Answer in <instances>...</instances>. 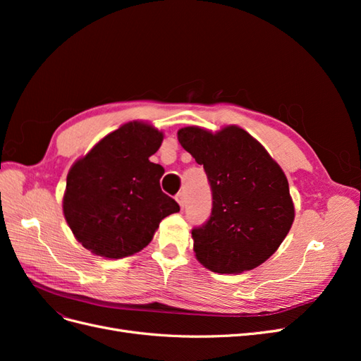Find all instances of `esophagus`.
Listing matches in <instances>:
<instances>
[{
    "mask_svg": "<svg viewBox=\"0 0 361 361\" xmlns=\"http://www.w3.org/2000/svg\"><path fill=\"white\" fill-rule=\"evenodd\" d=\"M176 202L179 203L180 207H183V204H185V194H183V192H179V194L176 195Z\"/></svg>",
    "mask_w": 361,
    "mask_h": 361,
    "instance_id": "esophagus-1",
    "label": "esophagus"
}]
</instances>
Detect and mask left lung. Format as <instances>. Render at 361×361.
I'll return each instance as SVG.
<instances>
[{"label":"left lung","instance_id":"8db88e82","mask_svg":"<svg viewBox=\"0 0 361 361\" xmlns=\"http://www.w3.org/2000/svg\"><path fill=\"white\" fill-rule=\"evenodd\" d=\"M180 146L203 166L212 214L192 228L194 253L218 274H241L264 264L289 233L295 207L286 174L247 130L228 125L178 130Z\"/></svg>","mask_w":361,"mask_h":361}]
</instances>
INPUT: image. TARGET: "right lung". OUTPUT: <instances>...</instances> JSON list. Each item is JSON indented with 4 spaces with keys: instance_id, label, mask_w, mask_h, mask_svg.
<instances>
[{
    "instance_id": "1",
    "label": "right lung",
    "mask_w": 361,
    "mask_h": 361,
    "mask_svg": "<svg viewBox=\"0 0 361 361\" xmlns=\"http://www.w3.org/2000/svg\"><path fill=\"white\" fill-rule=\"evenodd\" d=\"M164 134L128 122L76 159L66 179L63 214L76 241L94 256L122 259L143 250L179 204L159 187L164 169L149 158Z\"/></svg>"
}]
</instances>
